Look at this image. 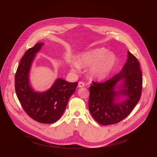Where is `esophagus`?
<instances>
[{"label":"esophagus","instance_id":"obj_1","mask_svg":"<svg viewBox=\"0 0 157 157\" xmlns=\"http://www.w3.org/2000/svg\"><path fill=\"white\" fill-rule=\"evenodd\" d=\"M84 83L83 82H79V83H78V87H84Z\"/></svg>","mask_w":157,"mask_h":157}]
</instances>
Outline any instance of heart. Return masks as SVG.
<instances>
[{
  "label": "heart",
  "mask_w": 157,
  "mask_h": 157,
  "mask_svg": "<svg viewBox=\"0 0 157 157\" xmlns=\"http://www.w3.org/2000/svg\"><path fill=\"white\" fill-rule=\"evenodd\" d=\"M117 62V57L114 53L107 52L105 48H99L82 53L77 59L76 64L79 68L91 66L89 75L96 79H102L110 75Z\"/></svg>",
  "instance_id": "b5f03b06"
}]
</instances>
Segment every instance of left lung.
<instances>
[{
  "label": "left lung",
  "instance_id": "8db88e82",
  "mask_svg": "<svg viewBox=\"0 0 157 157\" xmlns=\"http://www.w3.org/2000/svg\"><path fill=\"white\" fill-rule=\"evenodd\" d=\"M142 89L139 62L128 51L127 61L117 75L104 82H93L89 87V111L101 125L117 124L127 117L139 102ZM122 96L125 100L119 102L118 99Z\"/></svg>",
  "mask_w": 157,
  "mask_h": 157
}]
</instances>
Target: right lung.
I'll return each mask as SVG.
<instances>
[{
	"mask_svg": "<svg viewBox=\"0 0 157 157\" xmlns=\"http://www.w3.org/2000/svg\"><path fill=\"white\" fill-rule=\"evenodd\" d=\"M43 44H36L21 58L15 76V88L18 101L31 118L40 123L52 124L61 117L78 83L58 78L46 91L33 90L30 84L29 73L36 53Z\"/></svg>",
	"mask_w": 157,
	"mask_h": 157,
	"instance_id": "obj_1",
	"label": "right lung"
}]
</instances>
